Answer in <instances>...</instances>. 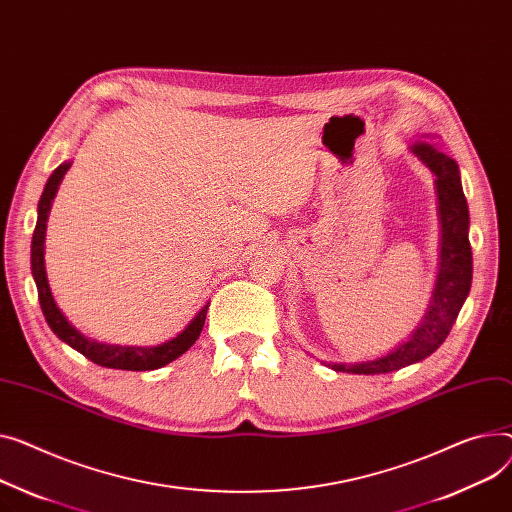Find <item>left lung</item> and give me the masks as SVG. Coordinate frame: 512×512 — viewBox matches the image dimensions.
I'll list each match as a JSON object with an SVG mask.
<instances>
[{"label": "left lung", "mask_w": 512, "mask_h": 512, "mask_svg": "<svg viewBox=\"0 0 512 512\" xmlns=\"http://www.w3.org/2000/svg\"><path fill=\"white\" fill-rule=\"evenodd\" d=\"M410 152L436 177L440 218V261L430 304L403 342L391 352L362 362H327L335 372L385 374L422 362L445 342L471 288L473 259L469 247V210L461 187L459 164L430 142H414Z\"/></svg>", "instance_id": "obj_1"}]
</instances>
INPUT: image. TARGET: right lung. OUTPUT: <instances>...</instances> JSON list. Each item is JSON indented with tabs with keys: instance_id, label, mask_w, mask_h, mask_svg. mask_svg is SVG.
<instances>
[{
	"instance_id": "obj_1",
	"label": "right lung",
	"mask_w": 512,
	"mask_h": 512,
	"mask_svg": "<svg viewBox=\"0 0 512 512\" xmlns=\"http://www.w3.org/2000/svg\"><path fill=\"white\" fill-rule=\"evenodd\" d=\"M72 160L61 162L53 175L49 177L41 201H39V218L37 226H34L32 234V247H30V265H32V278L34 284H37L39 290V302L43 315L47 319V325L51 331L82 356H86L90 362L105 366V368H119V370H156L166 366L168 362L177 360L181 354H185L199 337L203 323H206V313H208V304L201 306V311L189 321V325L175 335L173 339H168L164 344L158 346H119V344H102L96 342V339L86 337L82 331H78L70 321L65 319V315L59 311V306L51 294L49 280H47V269H45V234H47V220L49 212L53 206V199L57 195V189L65 177L67 170H70Z\"/></svg>"
}]
</instances>
